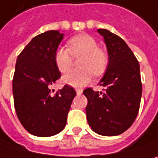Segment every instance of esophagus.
<instances>
[{"label":"esophagus","instance_id":"esophagus-1","mask_svg":"<svg viewBox=\"0 0 158 158\" xmlns=\"http://www.w3.org/2000/svg\"><path fill=\"white\" fill-rule=\"evenodd\" d=\"M76 92H77V95L79 96V95H81L82 94V89H76Z\"/></svg>","mask_w":158,"mask_h":158}]
</instances>
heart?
I'll return each instance as SVG.
<instances>
[{
	"mask_svg": "<svg viewBox=\"0 0 158 158\" xmlns=\"http://www.w3.org/2000/svg\"><path fill=\"white\" fill-rule=\"evenodd\" d=\"M74 58L81 57L79 61L80 69L67 73L62 78L63 83L81 88L88 84L91 76H100L107 69L108 54L98 48V41L88 34L73 37L68 41V49L58 47L54 53V62L58 69L66 73L69 70Z\"/></svg>",
	"mask_w": 158,
	"mask_h": 158,
	"instance_id": "obj_1",
	"label": "heart"
}]
</instances>
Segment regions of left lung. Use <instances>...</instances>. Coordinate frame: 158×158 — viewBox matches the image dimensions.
Segmentation results:
<instances>
[{
	"label": "left lung",
	"mask_w": 158,
	"mask_h": 158,
	"mask_svg": "<svg viewBox=\"0 0 158 158\" xmlns=\"http://www.w3.org/2000/svg\"><path fill=\"white\" fill-rule=\"evenodd\" d=\"M98 32L104 38L108 53L107 70L98 84L103 92L86 89L87 119L94 132L101 136H118L136 119L142 95L139 63L120 37L105 29Z\"/></svg>",
	"instance_id": "8db88e82"
}]
</instances>
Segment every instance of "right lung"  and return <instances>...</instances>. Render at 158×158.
<instances>
[{
    "instance_id": "1",
    "label": "right lung",
    "mask_w": 158,
    "mask_h": 158,
    "mask_svg": "<svg viewBox=\"0 0 158 158\" xmlns=\"http://www.w3.org/2000/svg\"><path fill=\"white\" fill-rule=\"evenodd\" d=\"M63 36L59 31L39 34L17 58L12 80L14 107L23 127L34 136L46 137L63 130L76 96L75 89L68 85L55 94L50 91L61 76L54 53Z\"/></svg>"
}]
</instances>
